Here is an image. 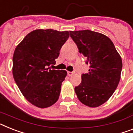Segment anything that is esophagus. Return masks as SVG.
Segmentation results:
<instances>
[{"label": "esophagus", "mask_w": 133, "mask_h": 133, "mask_svg": "<svg viewBox=\"0 0 133 133\" xmlns=\"http://www.w3.org/2000/svg\"><path fill=\"white\" fill-rule=\"evenodd\" d=\"M74 74V72H68V75L69 76H72V75Z\"/></svg>", "instance_id": "obj_1"}]
</instances>
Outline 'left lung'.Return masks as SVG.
I'll list each match as a JSON object with an SVG mask.
<instances>
[{
  "instance_id": "left-lung-1",
  "label": "left lung",
  "mask_w": 133,
  "mask_h": 133,
  "mask_svg": "<svg viewBox=\"0 0 133 133\" xmlns=\"http://www.w3.org/2000/svg\"><path fill=\"white\" fill-rule=\"evenodd\" d=\"M80 53L87 58L89 72L83 74L82 81L74 88L80 102L89 107L106 102L120 80L122 61L112 41L102 33L89 31H70Z\"/></svg>"
}]
</instances>
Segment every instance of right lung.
Returning a JSON list of instances; mask_svg holds the SVG:
<instances>
[{"instance_id":"add662e5","label":"right lung","mask_w":133,"mask_h":133,"mask_svg":"<svg viewBox=\"0 0 133 133\" xmlns=\"http://www.w3.org/2000/svg\"><path fill=\"white\" fill-rule=\"evenodd\" d=\"M70 36L68 31L37 29L31 31L16 46L12 72L18 88L35 107L47 108L59 99L65 70H50L59 50Z\"/></svg>"}]
</instances>
